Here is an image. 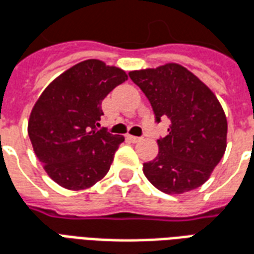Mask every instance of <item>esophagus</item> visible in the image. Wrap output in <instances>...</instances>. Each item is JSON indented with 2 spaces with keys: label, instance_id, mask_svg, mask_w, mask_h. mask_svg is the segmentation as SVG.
Segmentation results:
<instances>
[{
  "label": "esophagus",
  "instance_id": "obj_1",
  "mask_svg": "<svg viewBox=\"0 0 254 254\" xmlns=\"http://www.w3.org/2000/svg\"><path fill=\"white\" fill-rule=\"evenodd\" d=\"M127 138L129 141H132V143H138V141H141L143 137H137V136H130V134H127Z\"/></svg>",
  "mask_w": 254,
  "mask_h": 254
}]
</instances>
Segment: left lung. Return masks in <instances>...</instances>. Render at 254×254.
I'll return each mask as SVG.
<instances>
[{"instance_id": "1", "label": "left lung", "mask_w": 254, "mask_h": 254, "mask_svg": "<svg viewBox=\"0 0 254 254\" xmlns=\"http://www.w3.org/2000/svg\"><path fill=\"white\" fill-rule=\"evenodd\" d=\"M129 77L148 98L155 122L170 121L158 156L143 165L147 180L167 194L201 187L226 151L227 120L216 96L178 64L133 70Z\"/></svg>"}]
</instances>
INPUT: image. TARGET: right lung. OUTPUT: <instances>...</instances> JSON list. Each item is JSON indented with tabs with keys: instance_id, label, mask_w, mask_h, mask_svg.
Here are the masks:
<instances>
[{
	"instance_id": "obj_1",
	"label": "right lung",
	"mask_w": 254,
	"mask_h": 254,
	"mask_svg": "<svg viewBox=\"0 0 254 254\" xmlns=\"http://www.w3.org/2000/svg\"><path fill=\"white\" fill-rule=\"evenodd\" d=\"M127 73L99 60L74 65L49 84L31 111L28 136L46 173L58 185L80 190L107 174L124 136L98 129L102 100Z\"/></svg>"
}]
</instances>
